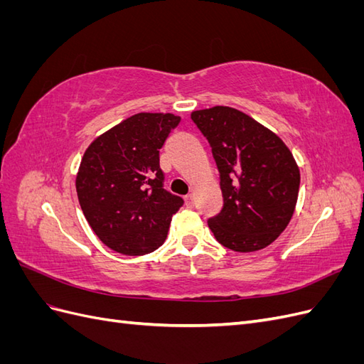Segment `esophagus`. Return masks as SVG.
I'll list each match as a JSON object with an SVG mask.
<instances>
[{"label":"esophagus","mask_w":364,"mask_h":364,"mask_svg":"<svg viewBox=\"0 0 364 364\" xmlns=\"http://www.w3.org/2000/svg\"><path fill=\"white\" fill-rule=\"evenodd\" d=\"M185 203H186V206H193L194 205V194H186Z\"/></svg>","instance_id":"obj_1"}]
</instances>
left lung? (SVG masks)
Wrapping results in <instances>:
<instances>
[{"label": "left lung", "mask_w": 364, "mask_h": 364, "mask_svg": "<svg viewBox=\"0 0 364 364\" xmlns=\"http://www.w3.org/2000/svg\"><path fill=\"white\" fill-rule=\"evenodd\" d=\"M220 173L223 208L208 220L215 240L235 252L267 247L293 217L301 173L284 141L238 109L214 106L191 114Z\"/></svg>", "instance_id": "obj_1"}]
</instances>
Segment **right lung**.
<instances>
[{
    "label": "right lung",
    "mask_w": 364,
    "mask_h": 364,
    "mask_svg": "<svg viewBox=\"0 0 364 364\" xmlns=\"http://www.w3.org/2000/svg\"><path fill=\"white\" fill-rule=\"evenodd\" d=\"M181 117L139 112L97 136L82 158L77 197L95 235L123 255H146L167 238L182 197L164 190L159 149Z\"/></svg>",
    "instance_id": "add662e5"
}]
</instances>
